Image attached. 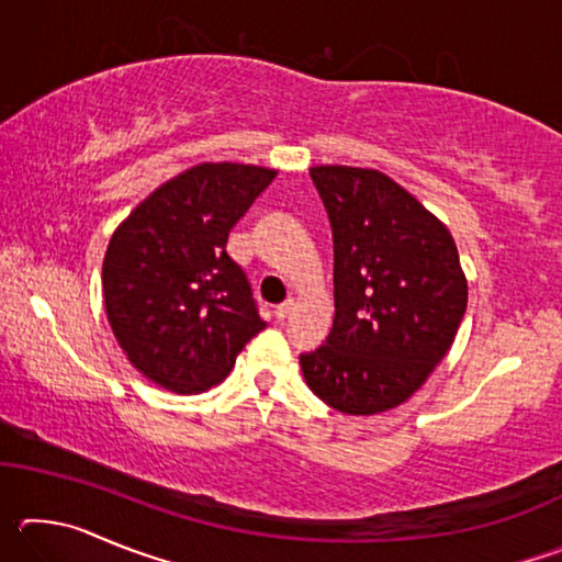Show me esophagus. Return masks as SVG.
<instances>
[{
	"instance_id": "obj_1",
	"label": "esophagus",
	"mask_w": 562,
	"mask_h": 562,
	"mask_svg": "<svg viewBox=\"0 0 562 562\" xmlns=\"http://www.w3.org/2000/svg\"><path fill=\"white\" fill-rule=\"evenodd\" d=\"M292 307H294V302L292 300H284L282 304H278V307H274V317L278 319H284L292 312Z\"/></svg>"
}]
</instances>
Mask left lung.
Returning <instances> with one entry per match:
<instances>
[{"instance_id":"obj_1","label":"left lung","mask_w":562,"mask_h":562,"mask_svg":"<svg viewBox=\"0 0 562 562\" xmlns=\"http://www.w3.org/2000/svg\"><path fill=\"white\" fill-rule=\"evenodd\" d=\"M335 240V322L300 355L304 382L341 414L404 404L451 349L469 284L439 217L372 168L315 166Z\"/></svg>"}]
</instances>
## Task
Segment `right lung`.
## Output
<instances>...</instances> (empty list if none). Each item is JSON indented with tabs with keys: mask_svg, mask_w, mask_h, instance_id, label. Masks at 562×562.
Segmentation results:
<instances>
[{
	"mask_svg": "<svg viewBox=\"0 0 562 562\" xmlns=\"http://www.w3.org/2000/svg\"><path fill=\"white\" fill-rule=\"evenodd\" d=\"M278 170L201 164L156 188L111 235L103 302L140 374L176 394H201L231 374L265 329L227 235Z\"/></svg>",
	"mask_w": 562,
	"mask_h": 562,
	"instance_id": "add662e5",
	"label": "right lung"
}]
</instances>
